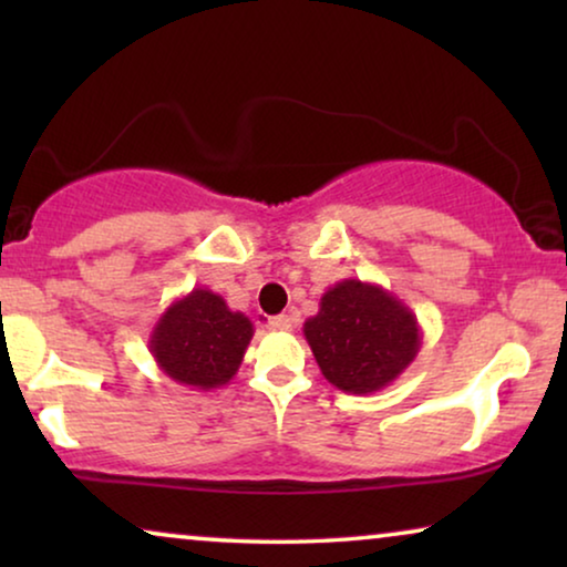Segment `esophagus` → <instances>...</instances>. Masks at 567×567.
Instances as JSON below:
<instances>
[{
  "label": "esophagus",
  "instance_id": "34e87169",
  "mask_svg": "<svg viewBox=\"0 0 567 567\" xmlns=\"http://www.w3.org/2000/svg\"><path fill=\"white\" fill-rule=\"evenodd\" d=\"M268 328L276 330V332H289V330L293 328V317H289V315H276V317H270Z\"/></svg>",
  "mask_w": 567,
  "mask_h": 567
}]
</instances>
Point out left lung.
<instances>
[{"mask_svg":"<svg viewBox=\"0 0 567 567\" xmlns=\"http://www.w3.org/2000/svg\"><path fill=\"white\" fill-rule=\"evenodd\" d=\"M317 367L332 386L371 394L390 386L421 351L423 332L405 301L379 284L343 278L305 322Z\"/></svg>","mask_w":567,"mask_h":567,"instance_id":"8db88e82","label":"left lung"}]
</instances>
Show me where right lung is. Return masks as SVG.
Returning a JSON list of instances; mask_svg holds the SVG:
<instances>
[{
    "mask_svg": "<svg viewBox=\"0 0 567 567\" xmlns=\"http://www.w3.org/2000/svg\"><path fill=\"white\" fill-rule=\"evenodd\" d=\"M252 332L250 317L231 312L224 297L198 286L159 315L150 353L173 382L212 392L237 374Z\"/></svg>",
    "mask_w": 567,
    "mask_h": 567,
    "instance_id": "add662e5",
    "label": "right lung"
}]
</instances>
